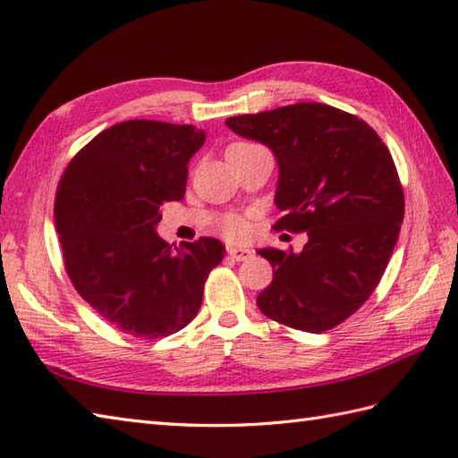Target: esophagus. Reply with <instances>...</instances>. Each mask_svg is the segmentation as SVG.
<instances>
[{
	"instance_id": "1",
	"label": "esophagus",
	"mask_w": 458,
	"mask_h": 458,
	"mask_svg": "<svg viewBox=\"0 0 458 458\" xmlns=\"http://www.w3.org/2000/svg\"><path fill=\"white\" fill-rule=\"evenodd\" d=\"M226 251H228V256L236 261H246L251 258V254H254V251L246 246H232V244L226 248Z\"/></svg>"
}]
</instances>
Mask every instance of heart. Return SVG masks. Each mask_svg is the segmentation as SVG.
Returning <instances> with one entry per match:
<instances>
[{
  "mask_svg": "<svg viewBox=\"0 0 458 458\" xmlns=\"http://www.w3.org/2000/svg\"><path fill=\"white\" fill-rule=\"evenodd\" d=\"M222 232L226 234L228 238L236 240V238H242L248 232V222L242 218V216H236V214H232V216H226L222 222Z\"/></svg>",
  "mask_w": 458,
  "mask_h": 458,
  "instance_id": "b5f03b06",
  "label": "heart"
}]
</instances>
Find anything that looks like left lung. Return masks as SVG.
<instances>
[{"label":"left lung","mask_w":458,"mask_h":458,"mask_svg":"<svg viewBox=\"0 0 458 458\" xmlns=\"http://www.w3.org/2000/svg\"><path fill=\"white\" fill-rule=\"evenodd\" d=\"M228 128L276 155L279 230L307 232L301 251L261 248L274 279L266 317L305 333L343 323L382 279L403 222V191L379 135L333 106L301 102L234 115Z\"/></svg>","instance_id":"1"}]
</instances>
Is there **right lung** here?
<instances>
[{"instance_id": "1", "label": "right lung", "mask_w": 458, "mask_h": 458, "mask_svg": "<svg viewBox=\"0 0 458 458\" xmlns=\"http://www.w3.org/2000/svg\"><path fill=\"white\" fill-rule=\"evenodd\" d=\"M207 140L192 125L115 123L68 163L55 199L66 274L81 297L115 328L169 336L197 317L222 242L169 246L157 224L165 202L184 197L189 161Z\"/></svg>"}]
</instances>
